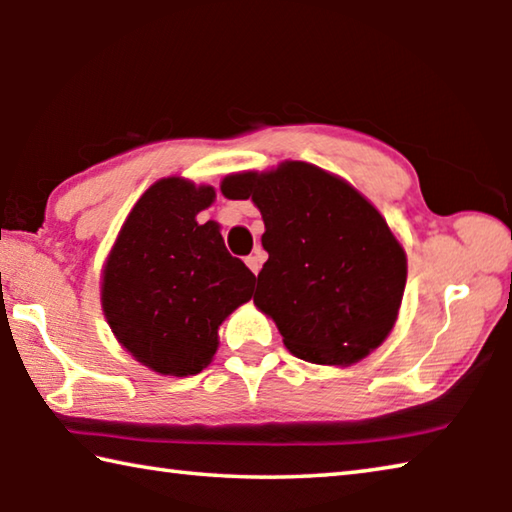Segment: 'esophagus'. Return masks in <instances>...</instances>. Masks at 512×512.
<instances>
[{
	"instance_id": "obj_1",
	"label": "esophagus",
	"mask_w": 512,
	"mask_h": 512,
	"mask_svg": "<svg viewBox=\"0 0 512 512\" xmlns=\"http://www.w3.org/2000/svg\"><path fill=\"white\" fill-rule=\"evenodd\" d=\"M246 264H248L250 271H253V273L257 275L259 268H262V264H264V253H262V250L257 248L253 255H248V257H246Z\"/></svg>"
}]
</instances>
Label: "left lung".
Returning <instances> with one entry per match:
<instances>
[{
	"label": "left lung",
	"mask_w": 512,
	"mask_h": 512,
	"mask_svg": "<svg viewBox=\"0 0 512 512\" xmlns=\"http://www.w3.org/2000/svg\"><path fill=\"white\" fill-rule=\"evenodd\" d=\"M221 192L253 201L268 259L255 305L298 359L348 366L391 334L406 284V253L368 198L309 162L225 176Z\"/></svg>",
	"instance_id": "1"
}]
</instances>
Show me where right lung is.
Listing matches in <instances>:
<instances>
[{
    "label": "right lung",
    "mask_w": 512,
    "mask_h": 512,
    "mask_svg": "<svg viewBox=\"0 0 512 512\" xmlns=\"http://www.w3.org/2000/svg\"><path fill=\"white\" fill-rule=\"evenodd\" d=\"M214 187L162 178L121 225L103 266L101 305L126 352L160 375L210 366L219 325L253 298L255 275L223 244L219 223L196 221Z\"/></svg>",
    "instance_id": "1"
}]
</instances>
